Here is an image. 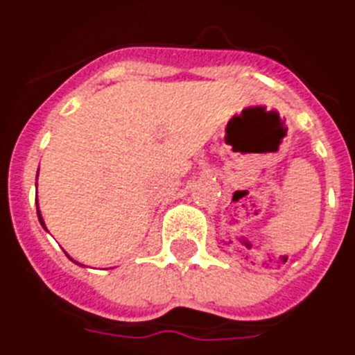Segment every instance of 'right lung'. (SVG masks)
<instances>
[{"instance_id": "right-lung-1", "label": "right lung", "mask_w": 355, "mask_h": 355, "mask_svg": "<svg viewBox=\"0 0 355 355\" xmlns=\"http://www.w3.org/2000/svg\"><path fill=\"white\" fill-rule=\"evenodd\" d=\"M37 213H38V220H40V224H42V226H44V220H42V216H40V211H38V207H37Z\"/></svg>"}]
</instances>
